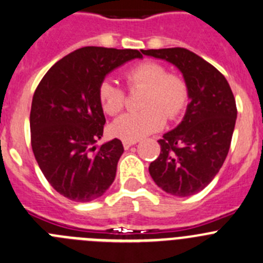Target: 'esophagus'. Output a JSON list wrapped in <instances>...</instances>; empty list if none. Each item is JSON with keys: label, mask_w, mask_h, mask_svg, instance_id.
Wrapping results in <instances>:
<instances>
[{"label": "esophagus", "mask_w": 263, "mask_h": 263, "mask_svg": "<svg viewBox=\"0 0 263 263\" xmlns=\"http://www.w3.org/2000/svg\"><path fill=\"white\" fill-rule=\"evenodd\" d=\"M137 141H123V147L124 149H129L131 146L136 145Z\"/></svg>", "instance_id": "esophagus-1"}]
</instances>
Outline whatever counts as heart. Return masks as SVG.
<instances>
[{
    "mask_svg": "<svg viewBox=\"0 0 263 263\" xmlns=\"http://www.w3.org/2000/svg\"><path fill=\"white\" fill-rule=\"evenodd\" d=\"M123 78L129 90L145 88L142 110L126 113L110 126L111 135L123 141H137L164 126L165 116L176 119L189 101V87L185 78L167 72L163 64L146 60L124 70ZM101 108L109 116H116L126 104V92L111 80H103L98 87Z\"/></svg>",
    "mask_w": 263,
    "mask_h": 263,
    "instance_id": "obj_1",
    "label": "heart"
}]
</instances>
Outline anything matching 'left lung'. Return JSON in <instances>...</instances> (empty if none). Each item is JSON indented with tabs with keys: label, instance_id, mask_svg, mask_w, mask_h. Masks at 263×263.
<instances>
[{
	"label": "left lung",
	"instance_id": "8db88e82",
	"mask_svg": "<svg viewBox=\"0 0 263 263\" xmlns=\"http://www.w3.org/2000/svg\"><path fill=\"white\" fill-rule=\"evenodd\" d=\"M142 53L175 64L190 98L182 122L158 140L160 154L150 163V176L171 195H194L215 178L228 157L238 114L235 98L222 73L186 48Z\"/></svg>",
	"mask_w": 263,
	"mask_h": 263
}]
</instances>
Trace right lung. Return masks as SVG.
<instances>
[{
	"label": "right lung",
	"instance_id": "add662e5",
	"mask_svg": "<svg viewBox=\"0 0 263 263\" xmlns=\"http://www.w3.org/2000/svg\"><path fill=\"white\" fill-rule=\"evenodd\" d=\"M142 51L83 47L43 76L30 108L33 154L50 185L73 202L98 199L113 183L121 140L96 146L105 124L98 87L114 68Z\"/></svg>",
	"mask_w": 263,
	"mask_h": 263
}]
</instances>
